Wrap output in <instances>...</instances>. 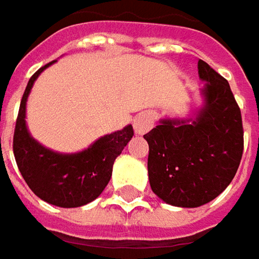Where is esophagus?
<instances>
[{"label": "esophagus", "instance_id": "1", "mask_svg": "<svg viewBox=\"0 0 259 259\" xmlns=\"http://www.w3.org/2000/svg\"><path fill=\"white\" fill-rule=\"evenodd\" d=\"M155 124V114L152 112H143L139 116L135 117L133 121V127H135V133L136 135H145L149 130L153 127Z\"/></svg>", "mask_w": 259, "mask_h": 259}]
</instances>
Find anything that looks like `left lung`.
Returning <instances> with one entry per match:
<instances>
[{
    "label": "left lung",
    "instance_id": "8db88e82",
    "mask_svg": "<svg viewBox=\"0 0 259 259\" xmlns=\"http://www.w3.org/2000/svg\"><path fill=\"white\" fill-rule=\"evenodd\" d=\"M205 106L195 120H160L145 135L152 191L174 206L196 208L215 199L234 179L244 152L241 110L229 83L203 60Z\"/></svg>",
    "mask_w": 259,
    "mask_h": 259
}]
</instances>
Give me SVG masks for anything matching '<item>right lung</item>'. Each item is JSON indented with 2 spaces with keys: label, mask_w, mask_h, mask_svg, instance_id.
<instances>
[{
  "label": "right lung",
  "mask_w": 259,
  "mask_h": 259,
  "mask_svg": "<svg viewBox=\"0 0 259 259\" xmlns=\"http://www.w3.org/2000/svg\"><path fill=\"white\" fill-rule=\"evenodd\" d=\"M53 63L37 70L25 87L14 130V156L24 181L40 199L61 208H77L104 191L112 178L114 159L135 133L129 124L74 155H60L37 143L25 126V102L35 78Z\"/></svg>",
  "instance_id": "add662e5"
}]
</instances>
